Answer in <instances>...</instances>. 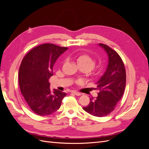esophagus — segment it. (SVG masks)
Masks as SVG:
<instances>
[{
	"label": "esophagus",
	"mask_w": 149,
	"mask_h": 149,
	"mask_svg": "<svg viewBox=\"0 0 149 149\" xmlns=\"http://www.w3.org/2000/svg\"><path fill=\"white\" fill-rule=\"evenodd\" d=\"M71 93L74 94H75V95H76V96H80V95H81V93H78V92H76V91H71Z\"/></svg>",
	"instance_id": "obj_1"
}]
</instances>
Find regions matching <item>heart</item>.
<instances>
[{
    "label": "heart",
    "mask_w": 149,
    "mask_h": 149,
    "mask_svg": "<svg viewBox=\"0 0 149 149\" xmlns=\"http://www.w3.org/2000/svg\"><path fill=\"white\" fill-rule=\"evenodd\" d=\"M76 60L80 67H83L91 74H97L100 71V66L95 67L96 61L94 58L87 54H80L76 56Z\"/></svg>",
    "instance_id": "heart-1"
}]
</instances>
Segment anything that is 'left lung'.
Instances as JSON below:
<instances>
[{"instance_id": "obj_1", "label": "left lung", "mask_w": 149, "mask_h": 149, "mask_svg": "<svg viewBox=\"0 0 149 149\" xmlns=\"http://www.w3.org/2000/svg\"><path fill=\"white\" fill-rule=\"evenodd\" d=\"M107 54V69L96 83L99 91L96 98H90L89 104L83 109L96 117L106 116L114 111L123 96L126 82L124 63L119 54L105 44L99 43Z\"/></svg>"}]
</instances>
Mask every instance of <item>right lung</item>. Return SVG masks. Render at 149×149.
<instances>
[{
  "label": "right lung",
  "mask_w": 149,
  "mask_h": 149,
  "mask_svg": "<svg viewBox=\"0 0 149 149\" xmlns=\"http://www.w3.org/2000/svg\"><path fill=\"white\" fill-rule=\"evenodd\" d=\"M68 48L45 43L31 49L22 61L19 71L21 93L30 109L37 115L52 114L61 106L66 94L49 89L55 61Z\"/></svg>",
  "instance_id": "1"
}]
</instances>
